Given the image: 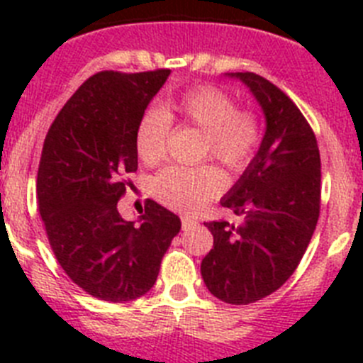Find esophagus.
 Masks as SVG:
<instances>
[{"label": "esophagus", "instance_id": "obj_1", "mask_svg": "<svg viewBox=\"0 0 363 363\" xmlns=\"http://www.w3.org/2000/svg\"><path fill=\"white\" fill-rule=\"evenodd\" d=\"M196 223H198L196 218L189 216V214H184V216H182V227H184V230L192 229V227L196 225Z\"/></svg>", "mask_w": 363, "mask_h": 363}]
</instances>
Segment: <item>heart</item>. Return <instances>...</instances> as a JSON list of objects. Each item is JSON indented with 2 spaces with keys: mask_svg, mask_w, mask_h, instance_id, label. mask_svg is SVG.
I'll use <instances>...</instances> for the list:
<instances>
[{
  "mask_svg": "<svg viewBox=\"0 0 363 363\" xmlns=\"http://www.w3.org/2000/svg\"><path fill=\"white\" fill-rule=\"evenodd\" d=\"M171 123L203 133L201 158H214L230 172H242L258 152L262 123L256 112L238 108L236 99L220 86L198 85L158 111L145 112L136 127V152L147 165L167 156ZM225 179L214 165L167 167L152 182L154 196L176 211L200 209L220 196Z\"/></svg>",
  "mask_w": 363,
  "mask_h": 363,
  "instance_id": "heart-1",
  "label": "heart"
}]
</instances>
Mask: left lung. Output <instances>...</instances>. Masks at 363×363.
I'll return each instance as SVG.
<instances>
[{
    "mask_svg": "<svg viewBox=\"0 0 363 363\" xmlns=\"http://www.w3.org/2000/svg\"><path fill=\"white\" fill-rule=\"evenodd\" d=\"M242 79L267 121V130L242 178L221 200L240 223L207 221L214 245L201 278L218 300L247 306L289 280L316 229L322 172L316 136L293 99L255 72Z\"/></svg>",
    "mask_w": 363,
    "mask_h": 363,
    "instance_id": "1",
    "label": "left lung"
}]
</instances>
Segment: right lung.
<instances>
[{
	"instance_id": "obj_1",
	"label": "right lung",
	"mask_w": 363,
	"mask_h": 363,
	"mask_svg": "<svg viewBox=\"0 0 363 363\" xmlns=\"http://www.w3.org/2000/svg\"><path fill=\"white\" fill-rule=\"evenodd\" d=\"M171 70H101L57 112L38 167V207L50 249L86 294L130 301L156 284L162 258L182 221L154 200L140 223L118 201L136 172V127Z\"/></svg>"
}]
</instances>
